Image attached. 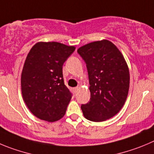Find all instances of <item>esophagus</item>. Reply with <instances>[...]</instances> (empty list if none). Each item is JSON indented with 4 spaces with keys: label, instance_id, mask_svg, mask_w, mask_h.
<instances>
[{
    "label": "esophagus",
    "instance_id": "1",
    "mask_svg": "<svg viewBox=\"0 0 154 154\" xmlns=\"http://www.w3.org/2000/svg\"><path fill=\"white\" fill-rule=\"evenodd\" d=\"M78 89H79V87H75V88H74V90H78Z\"/></svg>",
    "mask_w": 154,
    "mask_h": 154
}]
</instances>
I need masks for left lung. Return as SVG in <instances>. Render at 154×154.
<instances>
[{
  "mask_svg": "<svg viewBox=\"0 0 154 154\" xmlns=\"http://www.w3.org/2000/svg\"><path fill=\"white\" fill-rule=\"evenodd\" d=\"M87 64L90 100L81 106L84 117L100 122L119 112L130 85L127 62L116 45L107 39L95 41L77 49Z\"/></svg>",
  "mask_w": 154,
  "mask_h": 154,
  "instance_id": "obj_1",
  "label": "left lung"
}]
</instances>
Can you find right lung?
Returning a JSON list of instances; mask_svg holds the SVG:
<instances>
[{"label": "right lung", "instance_id": "1", "mask_svg": "<svg viewBox=\"0 0 154 154\" xmlns=\"http://www.w3.org/2000/svg\"><path fill=\"white\" fill-rule=\"evenodd\" d=\"M75 48L57 42H38L29 51L21 73V92L38 119L54 122L65 115L72 96L64 84L62 66Z\"/></svg>", "mask_w": 154, "mask_h": 154}]
</instances>
